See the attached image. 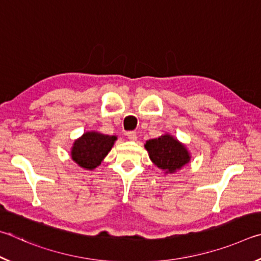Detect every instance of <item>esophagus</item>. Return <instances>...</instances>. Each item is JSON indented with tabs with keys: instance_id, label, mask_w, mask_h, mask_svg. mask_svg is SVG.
<instances>
[{
	"instance_id": "1",
	"label": "esophagus",
	"mask_w": 261,
	"mask_h": 261,
	"mask_svg": "<svg viewBox=\"0 0 261 261\" xmlns=\"http://www.w3.org/2000/svg\"><path fill=\"white\" fill-rule=\"evenodd\" d=\"M127 138L129 139L130 141H135L136 139H138V135H136L135 132H127Z\"/></svg>"
}]
</instances>
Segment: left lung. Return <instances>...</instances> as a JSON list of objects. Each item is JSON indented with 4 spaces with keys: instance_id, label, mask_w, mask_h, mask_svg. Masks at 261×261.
I'll list each match as a JSON object with an SVG mask.
<instances>
[{
    "instance_id": "obj_1",
    "label": "left lung",
    "mask_w": 261,
    "mask_h": 261,
    "mask_svg": "<svg viewBox=\"0 0 261 261\" xmlns=\"http://www.w3.org/2000/svg\"><path fill=\"white\" fill-rule=\"evenodd\" d=\"M144 147L151 162L165 173L179 171L190 162V153L186 145L170 134L149 140Z\"/></svg>"
}]
</instances>
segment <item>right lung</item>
I'll return each mask as SVG.
<instances>
[{
	"label": "right lung",
	"mask_w": 261,
	"mask_h": 261,
	"mask_svg": "<svg viewBox=\"0 0 261 261\" xmlns=\"http://www.w3.org/2000/svg\"><path fill=\"white\" fill-rule=\"evenodd\" d=\"M117 136L100 134L98 132H87L74 141L71 157L77 165L86 170H94L112 149Z\"/></svg>",
	"instance_id": "add662e5"
}]
</instances>
